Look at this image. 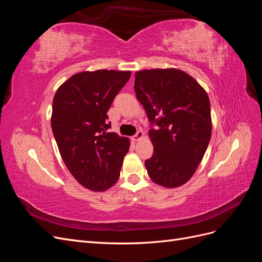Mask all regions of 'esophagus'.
I'll return each instance as SVG.
<instances>
[{"label": "esophagus", "mask_w": 262, "mask_h": 262, "mask_svg": "<svg viewBox=\"0 0 262 262\" xmlns=\"http://www.w3.org/2000/svg\"><path fill=\"white\" fill-rule=\"evenodd\" d=\"M143 137H144V132L142 131V130H139V131L137 132L136 136L132 137V140H133L134 142H137V141H140Z\"/></svg>", "instance_id": "esophagus-1"}]
</instances>
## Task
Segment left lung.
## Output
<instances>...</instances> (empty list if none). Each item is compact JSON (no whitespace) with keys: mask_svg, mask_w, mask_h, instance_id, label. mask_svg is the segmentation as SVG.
Wrapping results in <instances>:
<instances>
[{"mask_svg":"<svg viewBox=\"0 0 262 262\" xmlns=\"http://www.w3.org/2000/svg\"><path fill=\"white\" fill-rule=\"evenodd\" d=\"M134 92L156 129L148 136L154 146L145 161L149 178L166 188H177L193 176L212 133L210 99L192 76L178 69L142 70Z\"/></svg>","mask_w":262,"mask_h":262,"instance_id":"8db88e82","label":"left lung"}]
</instances>
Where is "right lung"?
Segmentation results:
<instances>
[{"label": "right lung", "instance_id": "1", "mask_svg": "<svg viewBox=\"0 0 262 262\" xmlns=\"http://www.w3.org/2000/svg\"><path fill=\"white\" fill-rule=\"evenodd\" d=\"M130 75V71H84L71 76L53 97L51 128L62 160L92 191L116 184L130 147L128 138L107 132L108 110Z\"/></svg>", "mask_w": 262, "mask_h": 262}]
</instances>
